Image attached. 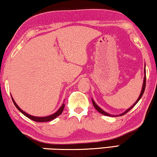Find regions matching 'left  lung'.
I'll list each match as a JSON object with an SVG mask.
<instances>
[{"instance_id": "8db88e82", "label": "left lung", "mask_w": 157, "mask_h": 157, "mask_svg": "<svg viewBox=\"0 0 157 157\" xmlns=\"http://www.w3.org/2000/svg\"><path fill=\"white\" fill-rule=\"evenodd\" d=\"M145 87H146V70L144 69V82H143V86H142V91H141V94H140V97L138 98V99H137V101L135 102V104H134V105H132V106H131L130 108H129V109H128V110H127L125 112H124L123 113H122V114H120V115H116V117L117 116H122V115H124V114H126L127 113H128L129 110H131L132 108H133L134 106H135L136 104H137V103H138V101H140V98H142V95H143V94H144V90H145ZM92 103H93V105H94V108L96 109V110L98 111L99 113H101V114H103V115H107V116H114V115H110V114H108V113H105V111H103V110H102V109L100 108V107H98V105H96V103H95V102L94 101V100H92Z\"/></svg>"}]
</instances>
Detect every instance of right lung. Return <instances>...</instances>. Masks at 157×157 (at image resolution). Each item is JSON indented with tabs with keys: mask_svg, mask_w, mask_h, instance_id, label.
Instances as JSON below:
<instances>
[{
	"mask_svg": "<svg viewBox=\"0 0 157 157\" xmlns=\"http://www.w3.org/2000/svg\"><path fill=\"white\" fill-rule=\"evenodd\" d=\"M11 98H12V97H11ZM12 100H13V103H14L15 106L17 108L18 110L20 111V112H21L22 114H23L24 115H25V116L27 117H28L29 119L33 120V121H35V122H49V121H51V120H53L54 119H55L56 117H58L59 115L62 114V112H63V108H64V106H65V104L63 103L62 105L61 106V108L59 109V110L56 111L55 113H54V114L49 115V116H47V117H35V116H32V115L28 114V113H26L25 112H24L23 110H21V109H20L19 107H18V105H17L16 103H15L14 100H13V98H12Z\"/></svg>",
	"mask_w": 157,
	"mask_h": 157,
	"instance_id": "1",
	"label": "right lung"
}]
</instances>
